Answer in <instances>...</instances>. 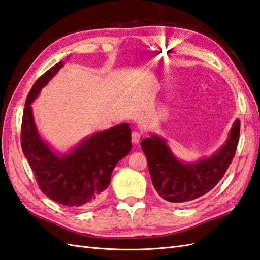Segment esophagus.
Returning <instances> with one entry per match:
<instances>
[{"label": "esophagus", "mask_w": 260, "mask_h": 260, "mask_svg": "<svg viewBox=\"0 0 260 260\" xmlns=\"http://www.w3.org/2000/svg\"><path fill=\"white\" fill-rule=\"evenodd\" d=\"M141 136H142V134L140 132H137V131H134L132 133V142L134 143V144H138L140 143V140H141Z\"/></svg>", "instance_id": "34e87169"}]
</instances>
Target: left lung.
<instances>
[{
	"instance_id": "8db88e82",
	"label": "left lung",
	"mask_w": 260,
	"mask_h": 260,
	"mask_svg": "<svg viewBox=\"0 0 260 260\" xmlns=\"http://www.w3.org/2000/svg\"><path fill=\"white\" fill-rule=\"evenodd\" d=\"M240 122L235 120L226 143L208 158L183 162L175 157L165 140L150 134L141 142L152 183L170 203H189L207 194L219 183L236 153Z\"/></svg>"
}]
</instances>
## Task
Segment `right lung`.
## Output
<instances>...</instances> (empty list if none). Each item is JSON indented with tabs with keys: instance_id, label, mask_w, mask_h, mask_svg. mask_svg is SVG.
<instances>
[{
	"instance_id": "obj_1",
	"label": "right lung",
	"mask_w": 260,
	"mask_h": 260,
	"mask_svg": "<svg viewBox=\"0 0 260 260\" xmlns=\"http://www.w3.org/2000/svg\"><path fill=\"white\" fill-rule=\"evenodd\" d=\"M63 65L58 62L46 71L29 90L23 111L22 150L43 194L66 207L89 208L104 195L114 167L131 152V128L126 123L114 126L94 133L69 154L54 153L39 135L31 104Z\"/></svg>"
}]
</instances>
